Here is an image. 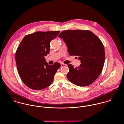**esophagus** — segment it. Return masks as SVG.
I'll return each instance as SVG.
<instances>
[{
  "label": "esophagus",
  "instance_id": "1",
  "mask_svg": "<svg viewBox=\"0 0 124 124\" xmlns=\"http://www.w3.org/2000/svg\"><path fill=\"white\" fill-rule=\"evenodd\" d=\"M61 67L65 66H66V64H64V63H61Z\"/></svg>",
  "mask_w": 124,
  "mask_h": 124
}]
</instances>
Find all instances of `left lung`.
Wrapping results in <instances>:
<instances>
[{"instance_id":"1","label":"left lung","mask_w":124,"mask_h":124,"mask_svg":"<svg viewBox=\"0 0 124 124\" xmlns=\"http://www.w3.org/2000/svg\"><path fill=\"white\" fill-rule=\"evenodd\" d=\"M59 37L63 39L69 54L78 56V59L81 62L76 67L70 64L68 65V80L80 86L92 84L99 76L104 67L105 53L101 40L89 31H64Z\"/></svg>"}]
</instances>
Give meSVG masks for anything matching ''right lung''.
Instances as JSON below:
<instances>
[{
	"instance_id": "1",
	"label": "right lung",
	"mask_w": 124,
	"mask_h": 124,
	"mask_svg": "<svg viewBox=\"0 0 124 124\" xmlns=\"http://www.w3.org/2000/svg\"><path fill=\"white\" fill-rule=\"evenodd\" d=\"M60 31H38L25 36L17 50L15 59L19 75L29 88L40 90L53 83L54 76L61 64L49 65L45 56L50 50V42Z\"/></svg>"
}]
</instances>
